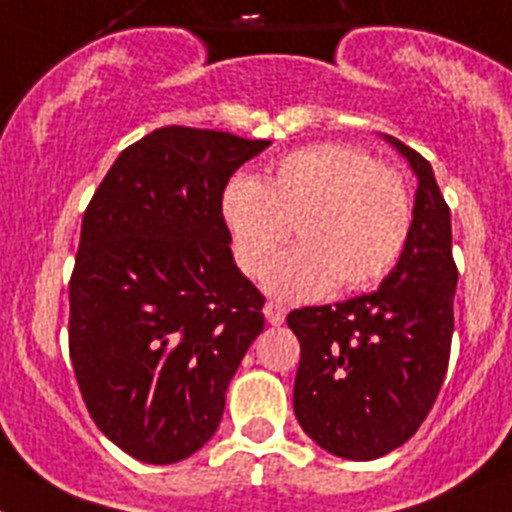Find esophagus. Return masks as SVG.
<instances>
[{"instance_id": "1", "label": "esophagus", "mask_w": 512, "mask_h": 512, "mask_svg": "<svg viewBox=\"0 0 512 512\" xmlns=\"http://www.w3.org/2000/svg\"><path fill=\"white\" fill-rule=\"evenodd\" d=\"M262 313H265V318H267V323H270V326H283L285 323V315H288V308H285V305H280V303H265V308H262Z\"/></svg>"}]
</instances>
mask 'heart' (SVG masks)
Wrapping results in <instances>:
<instances>
[{"mask_svg":"<svg viewBox=\"0 0 512 512\" xmlns=\"http://www.w3.org/2000/svg\"><path fill=\"white\" fill-rule=\"evenodd\" d=\"M232 252L242 270L278 298H321L364 290L396 265L414 222L412 191L396 169L376 164L364 148L315 143L280 156L265 181L234 174L219 199Z\"/></svg>","mask_w":512,"mask_h":512,"instance_id":"obj_1","label":"heart"}]
</instances>
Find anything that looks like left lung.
I'll return each instance as SVG.
<instances>
[{
	"label": "left lung",
	"instance_id": "8db88e82",
	"mask_svg": "<svg viewBox=\"0 0 512 512\" xmlns=\"http://www.w3.org/2000/svg\"><path fill=\"white\" fill-rule=\"evenodd\" d=\"M381 136L419 181L404 252L374 293L288 315L300 341L295 417L318 447L358 462L389 455L427 419L455 331L450 207L429 161Z\"/></svg>",
	"mask_w": 512,
	"mask_h": 512
}]
</instances>
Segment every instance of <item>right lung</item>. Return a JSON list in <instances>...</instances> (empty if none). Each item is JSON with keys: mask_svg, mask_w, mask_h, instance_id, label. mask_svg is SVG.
<instances>
[{"mask_svg": "<svg viewBox=\"0 0 512 512\" xmlns=\"http://www.w3.org/2000/svg\"><path fill=\"white\" fill-rule=\"evenodd\" d=\"M270 141L164 126L100 181L70 278V358L90 417L136 460L171 465L212 439L227 386L265 328L219 199Z\"/></svg>", "mask_w": 512, "mask_h": 512, "instance_id": "right-lung-1", "label": "right lung"}]
</instances>
